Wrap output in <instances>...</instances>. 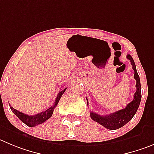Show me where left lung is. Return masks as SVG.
<instances>
[{
  "mask_svg": "<svg viewBox=\"0 0 154 154\" xmlns=\"http://www.w3.org/2000/svg\"><path fill=\"white\" fill-rule=\"evenodd\" d=\"M127 58L131 61L132 68L134 71V77L136 80L137 90L134 95V100L130 103H128L125 109L119 110V111L111 113L109 115L100 116V115L92 112H90V117L93 120L109 130H116V129L120 128L125 124H127L129 121L131 120L134 116L135 115L136 112L137 111L140 100H141V87H140V77L137 74V70H136L135 64L130 54H128ZM87 104H88V101H87Z\"/></svg>",
  "mask_w": 154,
  "mask_h": 154,
  "instance_id": "left-lung-1",
  "label": "left lung"
}]
</instances>
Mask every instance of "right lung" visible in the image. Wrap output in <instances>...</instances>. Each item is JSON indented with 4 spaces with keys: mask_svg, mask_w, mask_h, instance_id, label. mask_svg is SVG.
Listing matches in <instances>:
<instances>
[{
    "mask_svg": "<svg viewBox=\"0 0 154 154\" xmlns=\"http://www.w3.org/2000/svg\"><path fill=\"white\" fill-rule=\"evenodd\" d=\"M66 89L67 88L63 89L61 91H60L59 93H58V94H57V97H56L55 99V101H54V105H53L51 107H50L48 109L42 112L38 113V114L36 115H34V116H28V115L24 114V113L21 112L17 111V109H14L13 107H11V106H10V107H11V109L12 110L13 112H14L19 119H20L21 122H23L24 124H26L27 126H29V127H35V126L38 125H40L42 124V123L45 122V121L48 120L49 118L51 117L54 108L57 106V103L59 102L61 97H62L63 93L65 92Z\"/></svg>",
    "mask_w": 154,
    "mask_h": 154,
    "instance_id": "add662e5",
    "label": "right lung"
}]
</instances>
